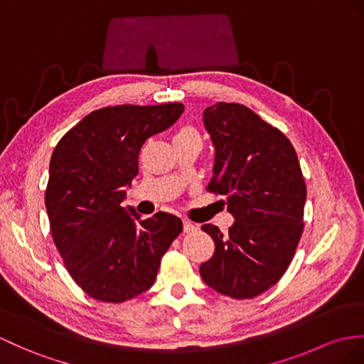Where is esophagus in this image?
I'll return each mask as SVG.
<instances>
[{
	"mask_svg": "<svg viewBox=\"0 0 364 364\" xmlns=\"http://www.w3.org/2000/svg\"><path fill=\"white\" fill-rule=\"evenodd\" d=\"M196 230H198V227L193 223H190V220H183V232L185 233H193V232H196Z\"/></svg>",
	"mask_w": 364,
	"mask_h": 364,
	"instance_id": "34e87169",
	"label": "esophagus"
}]
</instances>
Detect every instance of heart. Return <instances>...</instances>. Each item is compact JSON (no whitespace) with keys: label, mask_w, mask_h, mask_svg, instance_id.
Wrapping results in <instances>:
<instances>
[{"label":"heart","mask_w":364,"mask_h":364,"mask_svg":"<svg viewBox=\"0 0 364 364\" xmlns=\"http://www.w3.org/2000/svg\"><path fill=\"white\" fill-rule=\"evenodd\" d=\"M177 137H199V134L194 128H185L179 132V136H177Z\"/></svg>","instance_id":"obj_1"}]
</instances>
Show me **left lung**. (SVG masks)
<instances>
[{
	"label": "left lung",
	"mask_w": 364,
	"mask_h": 364,
	"mask_svg": "<svg viewBox=\"0 0 364 364\" xmlns=\"http://www.w3.org/2000/svg\"><path fill=\"white\" fill-rule=\"evenodd\" d=\"M203 125L215 146L208 190L227 198L235 223L225 235L202 225L215 253L200 277L223 295L255 298L277 284L294 258L304 227V177L290 140L247 106H208Z\"/></svg>",
	"instance_id": "obj_1"
}]
</instances>
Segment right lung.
<instances>
[{
	"instance_id": "right-lung-1",
	"label": "right lung",
	"mask_w": 364,
	"mask_h": 364,
	"mask_svg": "<svg viewBox=\"0 0 364 364\" xmlns=\"http://www.w3.org/2000/svg\"><path fill=\"white\" fill-rule=\"evenodd\" d=\"M183 109L182 103L97 109L52 153L44 194L52 237L70 277L94 299L123 303L146 291L182 232L170 213L141 219L122 202L139 173L141 146Z\"/></svg>"
}]
</instances>
